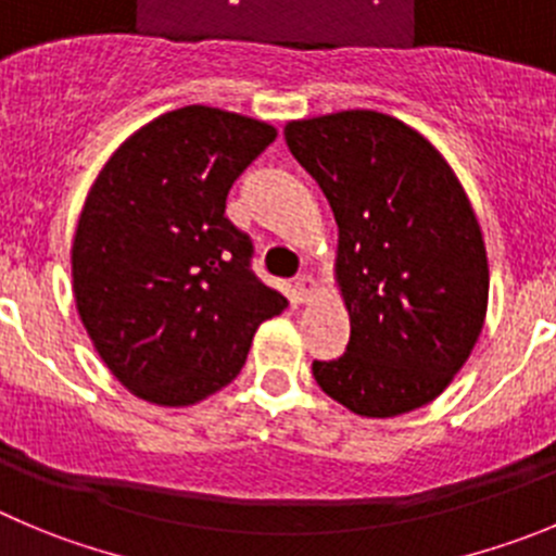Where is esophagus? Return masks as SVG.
Wrapping results in <instances>:
<instances>
[{
	"instance_id": "esophagus-1",
	"label": "esophagus",
	"mask_w": 556,
	"mask_h": 556,
	"mask_svg": "<svg viewBox=\"0 0 556 556\" xmlns=\"http://www.w3.org/2000/svg\"><path fill=\"white\" fill-rule=\"evenodd\" d=\"M315 279L309 277V274H299V277H295V299H299V302H309V299H313L315 295Z\"/></svg>"
}]
</instances>
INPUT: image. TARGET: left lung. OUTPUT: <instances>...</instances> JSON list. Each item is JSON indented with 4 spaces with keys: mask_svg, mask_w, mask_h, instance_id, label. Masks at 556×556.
I'll return each instance as SVG.
<instances>
[{
    "mask_svg": "<svg viewBox=\"0 0 556 556\" xmlns=\"http://www.w3.org/2000/svg\"><path fill=\"white\" fill-rule=\"evenodd\" d=\"M334 214V277L351 318L340 359L313 362L326 395L397 417L444 392L489 307V257L464 186L406 123L370 109L285 126Z\"/></svg>",
    "mask_w": 556,
    "mask_h": 556,
    "instance_id": "obj_1",
    "label": "left lung"
}]
</instances>
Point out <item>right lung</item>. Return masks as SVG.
Masks as SVG:
<instances>
[{"instance_id":"1","label":"right lung","mask_w":556,"mask_h":556,"mask_svg":"<svg viewBox=\"0 0 556 556\" xmlns=\"http://www.w3.org/2000/svg\"><path fill=\"white\" fill-rule=\"evenodd\" d=\"M277 131L211 106L161 114L114 150L76 227V309L117 381L191 406L241 372L263 320L288 307L252 271L227 191Z\"/></svg>"}]
</instances>
